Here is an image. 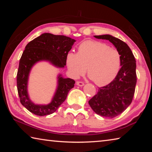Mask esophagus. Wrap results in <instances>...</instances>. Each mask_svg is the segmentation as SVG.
Masks as SVG:
<instances>
[{"label":"esophagus","instance_id":"obj_1","mask_svg":"<svg viewBox=\"0 0 152 152\" xmlns=\"http://www.w3.org/2000/svg\"><path fill=\"white\" fill-rule=\"evenodd\" d=\"M84 82H81V81H77L76 82V85L80 86H84Z\"/></svg>","mask_w":152,"mask_h":152}]
</instances>
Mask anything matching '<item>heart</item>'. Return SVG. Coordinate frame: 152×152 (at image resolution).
<instances>
[{
    "label": "heart",
    "mask_w": 152,
    "mask_h": 152,
    "mask_svg": "<svg viewBox=\"0 0 152 152\" xmlns=\"http://www.w3.org/2000/svg\"><path fill=\"white\" fill-rule=\"evenodd\" d=\"M66 65L74 78L87 73L96 85L103 86L115 78L121 67L122 57L119 51L107 43L88 40L82 42L77 53L69 51Z\"/></svg>",
    "instance_id": "obj_1"
}]
</instances>
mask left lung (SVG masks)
Wrapping results in <instances>:
<instances>
[{"label": "left lung", "instance_id": "8db88e82", "mask_svg": "<svg viewBox=\"0 0 152 152\" xmlns=\"http://www.w3.org/2000/svg\"><path fill=\"white\" fill-rule=\"evenodd\" d=\"M94 37L109 40L122 57L121 68L115 78L107 85L99 88L88 101L97 115L114 118L121 114L132 102L137 82L136 61L129 47L121 39L110 35H94Z\"/></svg>", "mask_w": 152, "mask_h": 152}]
</instances>
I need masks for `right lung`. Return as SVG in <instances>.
Here are the masks:
<instances>
[{
  "label": "right lung",
  "mask_w": 152,
  "mask_h": 152,
  "mask_svg": "<svg viewBox=\"0 0 152 152\" xmlns=\"http://www.w3.org/2000/svg\"><path fill=\"white\" fill-rule=\"evenodd\" d=\"M76 41L64 35L43 33L28 43L19 61L17 74V86L20 102L26 109L38 116L52 114L65 101L75 81L58 76V86L52 101L47 105L35 104L27 93V81L31 69L39 61L47 60L53 65L64 68L67 53Z\"/></svg>",
  "instance_id": "add662e5"
}]
</instances>
